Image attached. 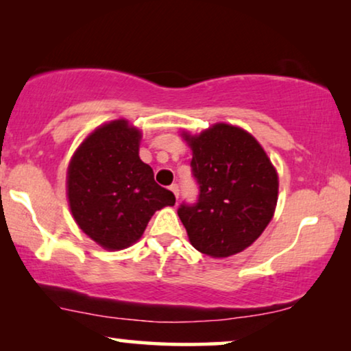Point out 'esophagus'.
Segmentation results:
<instances>
[{"label": "esophagus", "mask_w": 351, "mask_h": 351, "mask_svg": "<svg viewBox=\"0 0 351 351\" xmlns=\"http://www.w3.org/2000/svg\"><path fill=\"white\" fill-rule=\"evenodd\" d=\"M169 190L172 191V193H174V196H176V199L179 198V185L177 184H172L171 186H169Z\"/></svg>", "instance_id": "esophagus-1"}]
</instances>
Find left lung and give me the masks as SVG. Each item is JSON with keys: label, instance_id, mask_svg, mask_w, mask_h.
<instances>
[{"label": "left lung", "instance_id": "8db88e82", "mask_svg": "<svg viewBox=\"0 0 351 351\" xmlns=\"http://www.w3.org/2000/svg\"><path fill=\"white\" fill-rule=\"evenodd\" d=\"M189 143L191 172L199 185L195 204L177 214L191 246L210 257H230L251 246L273 217L278 174L256 138L241 128L217 123Z\"/></svg>", "mask_w": 351, "mask_h": 351}]
</instances>
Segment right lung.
Listing matches in <instances>:
<instances>
[{
	"label": "right lung",
	"mask_w": 351,
	"mask_h": 351,
	"mask_svg": "<svg viewBox=\"0 0 351 351\" xmlns=\"http://www.w3.org/2000/svg\"><path fill=\"white\" fill-rule=\"evenodd\" d=\"M142 134L126 119L90 132L71 158L66 195L75 222L107 251L129 247L152 215L174 206L176 196L155 182L138 158Z\"/></svg>",
	"instance_id": "obj_1"
}]
</instances>
